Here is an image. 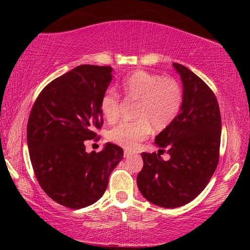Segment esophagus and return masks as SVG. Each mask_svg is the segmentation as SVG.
I'll use <instances>...</instances> for the list:
<instances>
[{
    "mask_svg": "<svg viewBox=\"0 0 250 250\" xmlns=\"http://www.w3.org/2000/svg\"><path fill=\"white\" fill-rule=\"evenodd\" d=\"M131 156H132V153L129 152V151H127V150H125V151H124V157H125V158H129V157H131Z\"/></svg>",
    "mask_w": 250,
    "mask_h": 250,
    "instance_id": "34e87169",
    "label": "esophagus"
}]
</instances>
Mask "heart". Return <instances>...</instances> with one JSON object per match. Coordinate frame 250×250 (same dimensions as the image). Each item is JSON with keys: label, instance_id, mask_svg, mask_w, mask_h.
I'll return each mask as SVG.
<instances>
[{"label": "heart", "instance_id": "heart-1", "mask_svg": "<svg viewBox=\"0 0 250 250\" xmlns=\"http://www.w3.org/2000/svg\"><path fill=\"white\" fill-rule=\"evenodd\" d=\"M125 98L139 99L135 117L131 122H121L108 133L110 141L123 148L133 150L148 138L151 125L162 131L172 124L183 104V90L173 78L136 70L123 80L121 84ZM121 97L112 90L102 94L100 109L108 122H115L121 112Z\"/></svg>", "mask_w": 250, "mask_h": 250}]
</instances>
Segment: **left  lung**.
<instances>
[{
    "label": "left lung",
    "instance_id": "1",
    "mask_svg": "<svg viewBox=\"0 0 250 250\" xmlns=\"http://www.w3.org/2000/svg\"><path fill=\"white\" fill-rule=\"evenodd\" d=\"M183 83V104L172 124L156 136L159 153L142 152L140 192L150 203L176 208L193 200L209 182L220 159L221 112L210 87L187 67L173 63ZM171 159L164 161L160 151Z\"/></svg>",
    "mask_w": 250,
    "mask_h": 250
}]
</instances>
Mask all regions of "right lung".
I'll list each match as a JSON object with an SVG mask.
<instances>
[{
    "label": "right lung",
    "instance_id": "obj_1",
    "mask_svg": "<svg viewBox=\"0 0 250 250\" xmlns=\"http://www.w3.org/2000/svg\"><path fill=\"white\" fill-rule=\"evenodd\" d=\"M111 71L94 64L74 68L47 84L30 111L27 143L34 173L44 192L64 207L80 209L100 199L124 156L112 143L91 153L84 145L104 124L100 101Z\"/></svg>",
    "mask_w": 250,
    "mask_h": 250
}]
</instances>
